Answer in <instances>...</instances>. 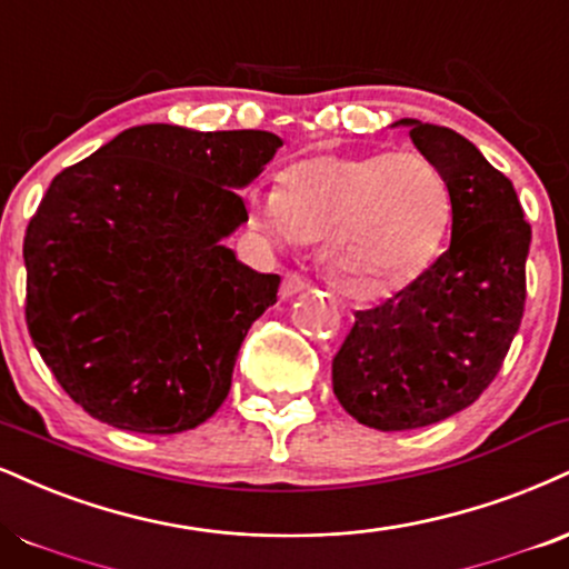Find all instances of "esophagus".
Segmentation results:
<instances>
[{
	"label": "esophagus",
	"instance_id": "esophagus-1",
	"mask_svg": "<svg viewBox=\"0 0 569 569\" xmlns=\"http://www.w3.org/2000/svg\"><path fill=\"white\" fill-rule=\"evenodd\" d=\"M302 291H307V280L302 276H297V272H286L283 286H280V297L291 299Z\"/></svg>",
	"mask_w": 569,
	"mask_h": 569
}]
</instances>
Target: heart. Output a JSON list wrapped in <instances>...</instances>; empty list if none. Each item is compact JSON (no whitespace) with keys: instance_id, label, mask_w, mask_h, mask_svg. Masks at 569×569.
I'll return each mask as SVG.
<instances>
[{"instance_id":"obj_1","label":"heart","mask_w":569,"mask_h":569,"mask_svg":"<svg viewBox=\"0 0 569 569\" xmlns=\"http://www.w3.org/2000/svg\"><path fill=\"white\" fill-rule=\"evenodd\" d=\"M278 243H320V270L352 302H385L440 257L453 219L445 172L421 153H326L291 163L254 198Z\"/></svg>"}]
</instances>
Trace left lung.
<instances>
[{"mask_svg": "<svg viewBox=\"0 0 569 569\" xmlns=\"http://www.w3.org/2000/svg\"><path fill=\"white\" fill-rule=\"evenodd\" d=\"M453 193L448 251L355 326L331 366L341 408L379 432L445 421L480 397L525 312L530 224L515 184L453 129L400 119Z\"/></svg>", "mask_w": 569, "mask_h": 569, "instance_id": "left-lung-1", "label": "left lung"}]
</instances>
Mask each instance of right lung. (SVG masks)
<instances>
[{"mask_svg": "<svg viewBox=\"0 0 569 569\" xmlns=\"http://www.w3.org/2000/svg\"><path fill=\"white\" fill-rule=\"evenodd\" d=\"M283 146L262 129H124L54 177L23 241L26 323L71 400L108 427L177 435L217 413L278 276L224 238Z\"/></svg>", "mask_w": 569, "mask_h": 569, "instance_id": "1", "label": "right lung"}]
</instances>
